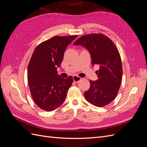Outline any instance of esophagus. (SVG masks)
<instances>
[{"label": "esophagus", "instance_id": "34e87169", "mask_svg": "<svg viewBox=\"0 0 147 147\" xmlns=\"http://www.w3.org/2000/svg\"><path fill=\"white\" fill-rule=\"evenodd\" d=\"M73 79H74V82H76L77 83V82H78L79 81H80L82 78L77 76V75H74V76L73 77Z\"/></svg>", "mask_w": 147, "mask_h": 147}]
</instances>
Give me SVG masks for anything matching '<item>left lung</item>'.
<instances>
[{
  "mask_svg": "<svg viewBox=\"0 0 147 147\" xmlns=\"http://www.w3.org/2000/svg\"><path fill=\"white\" fill-rule=\"evenodd\" d=\"M75 45L85 47L91 56L92 65H99L98 79L90 80V88L84 96L93 105L102 107L112 102L118 94L122 82V64L114 43L102 34H91L79 38Z\"/></svg>",
  "mask_w": 147,
  "mask_h": 147,
  "instance_id": "obj_1",
  "label": "left lung"
}]
</instances>
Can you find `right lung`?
I'll return each mask as SVG.
<instances>
[{"instance_id": "1", "label": "right lung", "mask_w": 147, "mask_h": 147, "mask_svg": "<svg viewBox=\"0 0 147 147\" xmlns=\"http://www.w3.org/2000/svg\"><path fill=\"white\" fill-rule=\"evenodd\" d=\"M77 37H53L39 44L31 56L28 68V85L35 104L43 110H54L65 99L73 77H61L57 68L63 61L67 47Z\"/></svg>"}]
</instances>
